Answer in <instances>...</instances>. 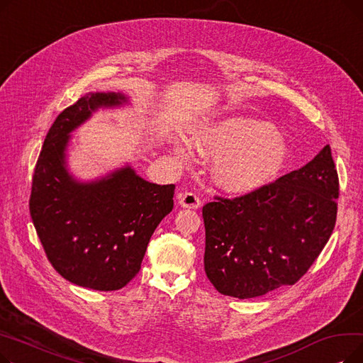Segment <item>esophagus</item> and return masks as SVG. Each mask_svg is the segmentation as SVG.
Returning a JSON list of instances; mask_svg holds the SVG:
<instances>
[{
  "label": "esophagus",
  "instance_id": "esophagus-1",
  "mask_svg": "<svg viewBox=\"0 0 363 363\" xmlns=\"http://www.w3.org/2000/svg\"><path fill=\"white\" fill-rule=\"evenodd\" d=\"M178 200H179V204L185 208H199L201 204L200 199L194 193H181L178 196Z\"/></svg>",
  "mask_w": 363,
  "mask_h": 363
}]
</instances>
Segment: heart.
I'll use <instances>...</instances> for the list:
<instances>
[{
	"label": "heart",
	"instance_id": "obj_1",
	"mask_svg": "<svg viewBox=\"0 0 363 363\" xmlns=\"http://www.w3.org/2000/svg\"><path fill=\"white\" fill-rule=\"evenodd\" d=\"M191 143L215 157L216 184L230 193L247 194L272 182L290 159V147L268 121L228 116L196 128ZM181 155V150L177 148Z\"/></svg>",
	"mask_w": 363,
	"mask_h": 363
}]
</instances>
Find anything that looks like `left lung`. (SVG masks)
Wrapping results in <instances>:
<instances>
[{
  "label": "left lung",
  "mask_w": 363,
  "mask_h": 363,
  "mask_svg": "<svg viewBox=\"0 0 363 363\" xmlns=\"http://www.w3.org/2000/svg\"><path fill=\"white\" fill-rule=\"evenodd\" d=\"M338 175L330 145L303 167L234 200L203 207L204 271L225 296L253 298L296 284L328 242Z\"/></svg>",
  "instance_id": "1"
}]
</instances>
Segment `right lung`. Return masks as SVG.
<instances>
[{
    "label": "right lung",
    "mask_w": 363,
    "mask_h": 363,
    "mask_svg": "<svg viewBox=\"0 0 363 363\" xmlns=\"http://www.w3.org/2000/svg\"><path fill=\"white\" fill-rule=\"evenodd\" d=\"M123 92H88L50 128L32 179L29 211L54 269L79 287L114 291L141 269L150 238L174 208L175 185L141 178L130 164L91 181L67 166L72 132L100 108L128 106Z\"/></svg>",
    "instance_id": "1"
}]
</instances>
